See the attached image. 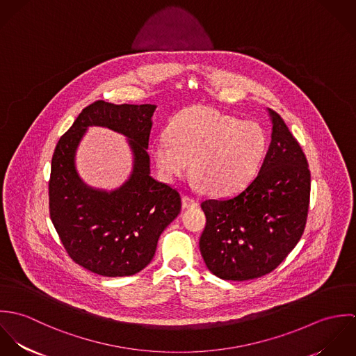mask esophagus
Returning a JSON list of instances; mask_svg holds the SVG:
<instances>
[{
	"instance_id": "obj_1",
	"label": "esophagus",
	"mask_w": 356,
	"mask_h": 356,
	"mask_svg": "<svg viewBox=\"0 0 356 356\" xmlns=\"http://www.w3.org/2000/svg\"><path fill=\"white\" fill-rule=\"evenodd\" d=\"M199 205L197 200H195L193 197L191 196H184L182 197V207L184 208H196Z\"/></svg>"
}]
</instances>
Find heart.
<instances>
[{"mask_svg": "<svg viewBox=\"0 0 356 356\" xmlns=\"http://www.w3.org/2000/svg\"><path fill=\"white\" fill-rule=\"evenodd\" d=\"M168 136L154 140L152 154L160 175L175 181L189 174L212 196H229L257 175L267 152V133L256 122L208 106L177 113Z\"/></svg>", "mask_w": 356, "mask_h": 356, "instance_id": "1", "label": "heart"}]
</instances>
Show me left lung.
Here are the masks:
<instances>
[{
    "instance_id": "left-lung-1",
    "label": "left lung",
    "mask_w": 356,
    "mask_h": 356,
    "mask_svg": "<svg viewBox=\"0 0 356 356\" xmlns=\"http://www.w3.org/2000/svg\"><path fill=\"white\" fill-rule=\"evenodd\" d=\"M271 143L252 182L237 195L202 203L200 252L222 280L247 281L273 271L305 232L311 174L282 118L268 109Z\"/></svg>"
}]
</instances>
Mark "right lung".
<instances>
[{
  "label": "right lung",
  "instance_id": "obj_1",
  "mask_svg": "<svg viewBox=\"0 0 356 356\" xmlns=\"http://www.w3.org/2000/svg\"><path fill=\"white\" fill-rule=\"evenodd\" d=\"M156 105L99 102L86 106L61 136L51 157L49 212L68 256L102 277H126L145 268L163 230L178 216L181 196L151 177L148 154ZM100 125L128 137L134 171L115 191L86 186L74 154L88 127Z\"/></svg>",
  "mask_w": 356,
  "mask_h": 356
}]
</instances>
